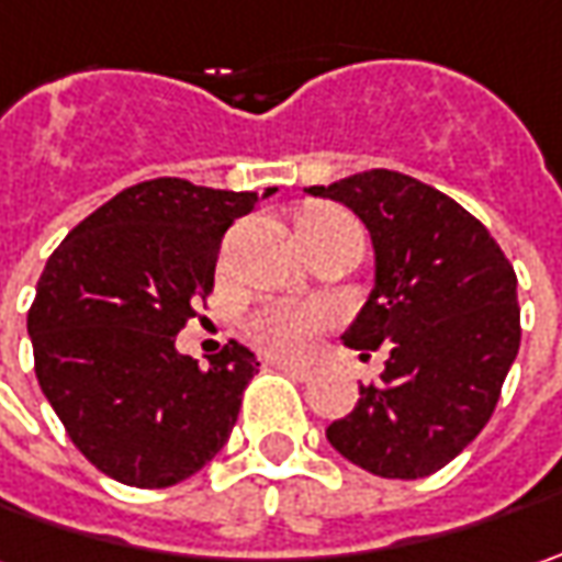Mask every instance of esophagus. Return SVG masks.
<instances>
[{"mask_svg": "<svg viewBox=\"0 0 562 562\" xmlns=\"http://www.w3.org/2000/svg\"><path fill=\"white\" fill-rule=\"evenodd\" d=\"M273 368L295 380H307L311 374H314V368H307V364H295V361H273Z\"/></svg>", "mask_w": 562, "mask_h": 562, "instance_id": "34e87169", "label": "esophagus"}]
</instances>
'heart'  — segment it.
I'll list each match as a JSON object with an SVG mask.
<instances>
[{"mask_svg": "<svg viewBox=\"0 0 562 562\" xmlns=\"http://www.w3.org/2000/svg\"><path fill=\"white\" fill-rule=\"evenodd\" d=\"M352 223L349 216L336 210H307L299 220V233L324 229ZM339 311L327 302H307V305H267L251 314L248 336L255 339L263 352L280 355V358H307L317 349L321 336L329 327H336Z\"/></svg>", "mask_w": 562, "mask_h": 562, "instance_id": "1", "label": "heart"}]
</instances>
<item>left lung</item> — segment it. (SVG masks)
<instances>
[{"instance_id": "1", "label": "left lung", "mask_w": 562, "mask_h": 562, "mask_svg": "<svg viewBox=\"0 0 562 562\" xmlns=\"http://www.w3.org/2000/svg\"><path fill=\"white\" fill-rule=\"evenodd\" d=\"M307 191L368 226L378 282L342 339L390 352L327 440L371 475H434L497 408L522 339L516 270L481 220L412 176L368 169Z\"/></svg>"}]
</instances>
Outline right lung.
<instances>
[{"label":"right lung","mask_w":562,"mask_h":562,"mask_svg":"<svg viewBox=\"0 0 562 562\" xmlns=\"http://www.w3.org/2000/svg\"><path fill=\"white\" fill-rule=\"evenodd\" d=\"M257 201L150 179L93 210L46 260L27 311L34 371L103 475L172 487L226 447L260 361L229 339L201 368L176 336L207 307L223 235Z\"/></svg>","instance_id":"add662e5"}]
</instances>
